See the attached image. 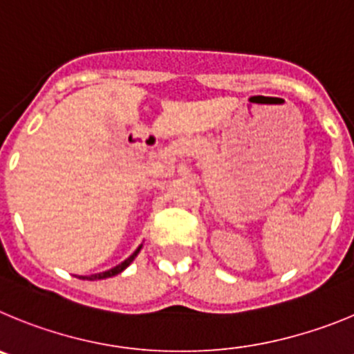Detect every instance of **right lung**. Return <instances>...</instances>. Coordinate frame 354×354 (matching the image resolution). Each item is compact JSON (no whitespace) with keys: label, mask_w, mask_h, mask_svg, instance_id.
<instances>
[{"label":"right lung","mask_w":354,"mask_h":354,"mask_svg":"<svg viewBox=\"0 0 354 354\" xmlns=\"http://www.w3.org/2000/svg\"><path fill=\"white\" fill-rule=\"evenodd\" d=\"M141 247H142V245H139V247L136 248V252H133L132 256L127 257V259L123 261V263H120V264H118V266H114V268L107 270V272L95 273V275H90V277H79V279H84V280H100V279H109V277H114V275H118V273H122L123 270H125L127 266H129V264L132 263V261L136 259V257H138V254H139V250H141Z\"/></svg>","instance_id":"1"}]
</instances>
